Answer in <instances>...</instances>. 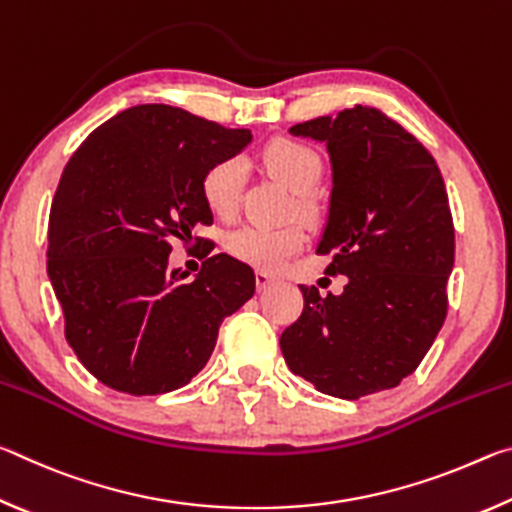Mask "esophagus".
Returning <instances> with one entry per match:
<instances>
[{"instance_id": "obj_1", "label": "esophagus", "mask_w": 512, "mask_h": 512, "mask_svg": "<svg viewBox=\"0 0 512 512\" xmlns=\"http://www.w3.org/2000/svg\"><path fill=\"white\" fill-rule=\"evenodd\" d=\"M255 280H257V289L264 291V289H268L275 282V275H271L268 271H262V268H259V271L255 273Z\"/></svg>"}]
</instances>
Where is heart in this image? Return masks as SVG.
Returning a JSON list of instances; mask_svg holds the SVG:
<instances>
[{
    "instance_id": "obj_1",
    "label": "heart",
    "mask_w": 512,
    "mask_h": 512,
    "mask_svg": "<svg viewBox=\"0 0 512 512\" xmlns=\"http://www.w3.org/2000/svg\"><path fill=\"white\" fill-rule=\"evenodd\" d=\"M262 160L277 180H282L293 192H300L302 205H311L309 189L318 183L320 173H323V160L316 149H311L305 142L289 140V137H277L264 146ZM244 183L246 162L239 155L223 158L205 171L201 180L203 201L214 216L230 219L239 210ZM305 244L307 235L298 223L275 225V228L271 225H241L225 237V250L232 257L259 268L282 266L291 255L300 253Z\"/></svg>"
}]
</instances>
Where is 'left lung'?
Returning <instances> with one entry per match:
<instances>
[{
	"instance_id": "left-lung-1",
	"label": "left lung",
	"mask_w": 512,
	"mask_h": 512,
	"mask_svg": "<svg viewBox=\"0 0 512 512\" xmlns=\"http://www.w3.org/2000/svg\"><path fill=\"white\" fill-rule=\"evenodd\" d=\"M327 144L329 219L318 255L345 275L341 296L302 287L305 309L284 329L291 372L320 393L359 400L395 388L420 366L447 316L454 221L433 155L370 106L296 124Z\"/></svg>"
}]
</instances>
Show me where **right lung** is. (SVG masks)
I'll return each mask as SVG.
<instances>
[{
    "label": "right lung",
    "mask_w": 512,
    "mask_h": 512,
    "mask_svg": "<svg viewBox=\"0 0 512 512\" xmlns=\"http://www.w3.org/2000/svg\"><path fill=\"white\" fill-rule=\"evenodd\" d=\"M250 142L183 108L119 112L69 158L49 212L47 273L65 339L101 384L128 395L176 391L203 370L225 316L255 293V273L207 250L194 280L169 273L171 239L212 225L201 180ZM201 241V237H194Z\"/></svg>",
    "instance_id": "right-lung-1"
}]
</instances>
